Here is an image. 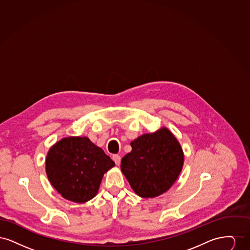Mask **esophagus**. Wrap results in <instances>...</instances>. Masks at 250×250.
Listing matches in <instances>:
<instances>
[{
	"mask_svg": "<svg viewBox=\"0 0 250 250\" xmlns=\"http://www.w3.org/2000/svg\"><path fill=\"white\" fill-rule=\"evenodd\" d=\"M112 160L115 162L116 165H120V163H121V156L118 155H114L112 156Z\"/></svg>",
	"mask_w": 250,
	"mask_h": 250,
	"instance_id": "1",
	"label": "esophagus"
}]
</instances>
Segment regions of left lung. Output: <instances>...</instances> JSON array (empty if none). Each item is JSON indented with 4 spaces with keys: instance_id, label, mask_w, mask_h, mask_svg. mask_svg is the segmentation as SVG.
Listing matches in <instances>:
<instances>
[{
    "instance_id": "left-lung-1",
    "label": "left lung",
    "mask_w": 250,
    "mask_h": 250,
    "mask_svg": "<svg viewBox=\"0 0 250 250\" xmlns=\"http://www.w3.org/2000/svg\"><path fill=\"white\" fill-rule=\"evenodd\" d=\"M132 151L122 158L121 170L134 192L155 198L168 190L184 166V152L167 127L147 133L130 143Z\"/></svg>"
}]
</instances>
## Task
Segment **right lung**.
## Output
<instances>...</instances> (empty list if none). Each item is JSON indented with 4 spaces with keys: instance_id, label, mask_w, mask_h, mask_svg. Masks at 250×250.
<instances>
[{
    "instance_id": "right-lung-1",
    "label": "right lung",
    "mask_w": 250,
    "mask_h": 250,
    "mask_svg": "<svg viewBox=\"0 0 250 250\" xmlns=\"http://www.w3.org/2000/svg\"><path fill=\"white\" fill-rule=\"evenodd\" d=\"M115 163L87 137L62 138L46 157L51 186L70 202L84 203L95 198L101 181Z\"/></svg>"
}]
</instances>
